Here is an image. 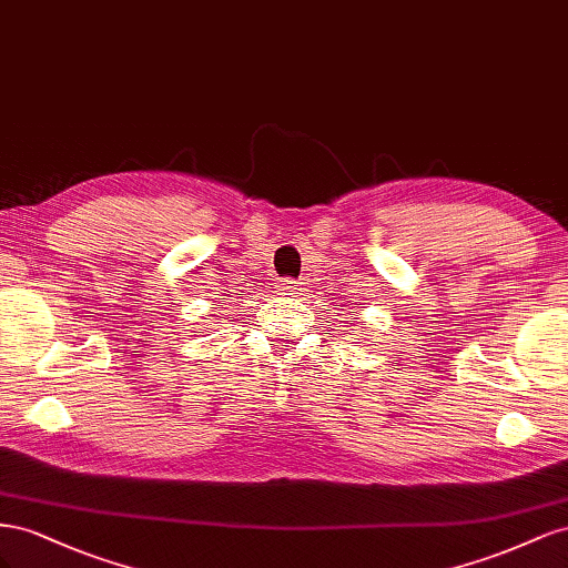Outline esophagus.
Instances as JSON below:
<instances>
[{
  "label": "esophagus",
  "mask_w": 568,
  "mask_h": 568,
  "mask_svg": "<svg viewBox=\"0 0 568 568\" xmlns=\"http://www.w3.org/2000/svg\"><path fill=\"white\" fill-rule=\"evenodd\" d=\"M275 293L283 295V297H297V295H302V293H304V283L283 278V281L275 283Z\"/></svg>",
  "instance_id": "obj_1"
}]
</instances>
